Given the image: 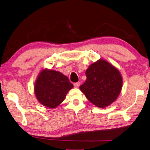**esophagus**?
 Here are the masks:
<instances>
[{"mask_svg":"<svg viewBox=\"0 0 150 150\" xmlns=\"http://www.w3.org/2000/svg\"><path fill=\"white\" fill-rule=\"evenodd\" d=\"M81 84L80 82H77V83H74V87H76V88H78L79 87V85Z\"/></svg>","mask_w":150,"mask_h":150,"instance_id":"obj_1","label":"esophagus"}]
</instances>
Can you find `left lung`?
<instances>
[{
	"mask_svg": "<svg viewBox=\"0 0 150 150\" xmlns=\"http://www.w3.org/2000/svg\"><path fill=\"white\" fill-rule=\"evenodd\" d=\"M85 74L87 79L79 87L88 100L99 108H105L115 100L122 87L119 71L104 60L89 66Z\"/></svg>",
	"mask_w": 150,
	"mask_h": 150,
	"instance_id": "obj_1",
	"label": "left lung"
}]
</instances>
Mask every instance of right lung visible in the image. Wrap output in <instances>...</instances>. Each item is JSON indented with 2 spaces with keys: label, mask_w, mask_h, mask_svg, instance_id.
I'll return each instance as SVG.
<instances>
[{
  "label": "right lung",
  "mask_w": 150,
  "mask_h": 150,
  "mask_svg": "<svg viewBox=\"0 0 150 150\" xmlns=\"http://www.w3.org/2000/svg\"><path fill=\"white\" fill-rule=\"evenodd\" d=\"M73 85L62 73L53 70L42 71L35 85V96L42 105L54 108L62 103Z\"/></svg>",
  "instance_id": "right-lung-1"
}]
</instances>
